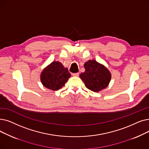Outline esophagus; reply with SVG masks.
<instances>
[{
	"label": "esophagus",
	"instance_id": "34e87169",
	"mask_svg": "<svg viewBox=\"0 0 149 149\" xmlns=\"http://www.w3.org/2000/svg\"><path fill=\"white\" fill-rule=\"evenodd\" d=\"M72 75L74 77H78L79 75V72H77V73H73Z\"/></svg>",
	"mask_w": 149,
	"mask_h": 149
}]
</instances>
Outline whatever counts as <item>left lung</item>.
Here are the masks:
<instances>
[{"label": "left lung", "instance_id": "1", "mask_svg": "<svg viewBox=\"0 0 149 149\" xmlns=\"http://www.w3.org/2000/svg\"><path fill=\"white\" fill-rule=\"evenodd\" d=\"M85 71L80 74V77L85 86L94 92H99L108 85L111 74L104 66L95 60H89L84 64Z\"/></svg>", "mask_w": 149, "mask_h": 149}]
</instances>
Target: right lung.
<instances>
[{"mask_svg":"<svg viewBox=\"0 0 149 149\" xmlns=\"http://www.w3.org/2000/svg\"><path fill=\"white\" fill-rule=\"evenodd\" d=\"M70 77L68 68L59 61H53L42 71L41 81L46 88L58 91L65 85Z\"/></svg>","mask_w":149,"mask_h":149,"instance_id":"right-lung-1","label":"right lung"}]
</instances>
